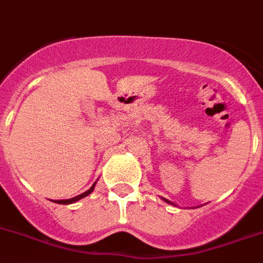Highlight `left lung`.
Masks as SVG:
<instances>
[{"label": "left lung", "mask_w": 263, "mask_h": 263, "mask_svg": "<svg viewBox=\"0 0 263 263\" xmlns=\"http://www.w3.org/2000/svg\"><path fill=\"white\" fill-rule=\"evenodd\" d=\"M161 198V200H164L165 201V202H168V204H171V205H173V206H177V205L175 204V202H172V201H170V200H166V198H164V197H160Z\"/></svg>", "instance_id": "left-lung-1"}]
</instances>
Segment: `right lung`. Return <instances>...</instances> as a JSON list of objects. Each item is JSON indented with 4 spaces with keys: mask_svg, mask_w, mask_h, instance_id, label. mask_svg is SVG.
<instances>
[{
    "mask_svg": "<svg viewBox=\"0 0 263 263\" xmlns=\"http://www.w3.org/2000/svg\"><path fill=\"white\" fill-rule=\"evenodd\" d=\"M95 184H97V181L93 182L92 186H91L88 191H86L84 193H82V195L77 196V197H72V198H70V200H54V202H57V204H72V202H77V201H79L81 198H83V197H86V196L90 195L91 192L93 191V188H95Z\"/></svg>",
    "mask_w": 263,
    "mask_h": 263,
    "instance_id": "add662e5",
    "label": "right lung"
}]
</instances>
